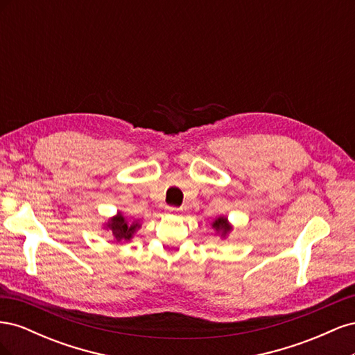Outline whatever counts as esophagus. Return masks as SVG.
<instances>
[{
    "label": "esophagus",
    "mask_w": 355,
    "mask_h": 355,
    "mask_svg": "<svg viewBox=\"0 0 355 355\" xmlns=\"http://www.w3.org/2000/svg\"><path fill=\"white\" fill-rule=\"evenodd\" d=\"M180 211V209H178V207H173V206H170V207H167V213H171V214H176V213H179Z\"/></svg>",
    "instance_id": "34e87169"
}]
</instances>
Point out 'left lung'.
I'll use <instances>...</instances> for the list:
<instances>
[{"label":"left lung","instance_id":"obj_1","mask_svg":"<svg viewBox=\"0 0 355 355\" xmlns=\"http://www.w3.org/2000/svg\"><path fill=\"white\" fill-rule=\"evenodd\" d=\"M211 227L216 230L218 232H222V237H225V235H227L232 228H231V225L228 223V219L227 218H218L216 220L213 222V225Z\"/></svg>","mask_w":355,"mask_h":355}]
</instances>
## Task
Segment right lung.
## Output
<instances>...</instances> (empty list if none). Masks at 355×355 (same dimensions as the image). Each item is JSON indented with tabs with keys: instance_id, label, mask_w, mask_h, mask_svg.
I'll return each instance as SVG.
<instances>
[{
	"instance_id": "obj_1",
	"label": "right lung",
	"mask_w": 355,
	"mask_h": 355,
	"mask_svg": "<svg viewBox=\"0 0 355 355\" xmlns=\"http://www.w3.org/2000/svg\"><path fill=\"white\" fill-rule=\"evenodd\" d=\"M106 228H108L112 232V235H114L116 241H121V240L128 241L135 235L136 230L139 228V225L137 223L128 225V222L125 220V218L123 216V214L118 213L116 216H114L108 222V225H106Z\"/></svg>"
}]
</instances>
